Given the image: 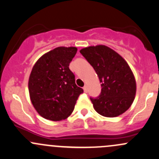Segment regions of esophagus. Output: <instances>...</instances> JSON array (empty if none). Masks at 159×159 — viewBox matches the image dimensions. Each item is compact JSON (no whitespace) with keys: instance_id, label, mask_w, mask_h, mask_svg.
Masks as SVG:
<instances>
[{"instance_id":"esophagus-1","label":"esophagus","mask_w":159,"mask_h":159,"mask_svg":"<svg viewBox=\"0 0 159 159\" xmlns=\"http://www.w3.org/2000/svg\"><path fill=\"white\" fill-rule=\"evenodd\" d=\"M83 89H84V91L85 93H87L88 92V87L86 86V85H84V88H83Z\"/></svg>"}]
</instances>
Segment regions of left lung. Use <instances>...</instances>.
<instances>
[{"label": "left lung", "instance_id": "8db88e82", "mask_svg": "<svg viewBox=\"0 0 159 159\" xmlns=\"http://www.w3.org/2000/svg\"><path fill=\"white\" fill-rule=\"evenodd\" d=\"M96 71L101 83V93L91 98L94 110L106 117H116L133 103L136 83L131 68L117 52L103 45L80 50Z\"/></svg>", "mask_w": 159, "mask_h": 159}]
</instances>
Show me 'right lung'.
Here are the masks:
<instances>
[{"mask_svg": "<svg viewBox=\"0 0 159 159\" xmlns=\"http://www.w3.org/2000/svg\"><path fill=\"white\" fill-rule=\"evenodd\" d=\"M76 47H57L42 56L30 75L28 88L33 107L41 116L52 121L68 118L82 88L75 84L69 64Z\"/></svg>", "mask_w": 159, "mask_h": 159, "instance_id": "1", "label": "right lung"}]
</instances>
